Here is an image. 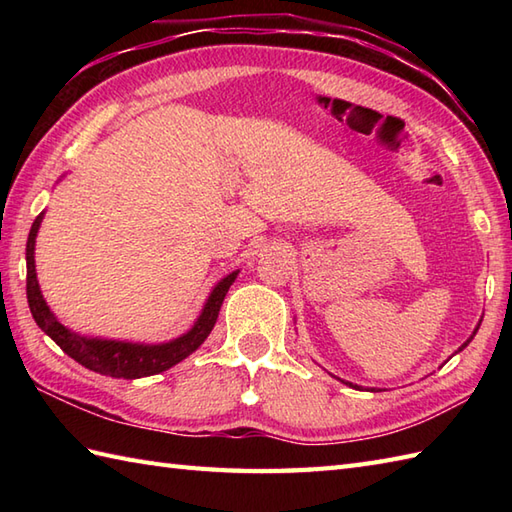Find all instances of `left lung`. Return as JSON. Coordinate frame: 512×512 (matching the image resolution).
Here are the masks:
<instances>
[{
  "label": "left lung",
  "mask_w": 512,
  "mask_h": 512,
  "mask_svg": "<svg viewBox=\"0 0 512 512\" xmlns=\"http://www.w3.org/2000/svg\"><path fill=\"white\" fill-rule=\"evenodd\" d=\"M480 323H482V321H480ZM480 323H477V328H475V330H473V334H471V336H469V339H466V341H464V343H462V347H460V350H458V352H462V350H464V347H466V345H469V343H471V341H473V336H475V334H477V330H480ZM339 380H341V378H339ZM341 383H345V380H341ZM345 385H350V387H352V389H363V387H358V385H354V383H345ZM369 391H376V389H369Z\"/></svg>",
  "instance_id": "left-lung-1"
}]
</instances>
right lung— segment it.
I'll return each instance as SVG.
<instances>
[{"label": "right lung", "mask_w": 512, "mask_h": 512, "mask_svg": "<svg viewBox=\"0 0 512 512\" xmlns=\"http://www.w3.org/2000/svg\"><path fill=\"white\" fill-rule=\"evenodd\" d=\"M41 220H43V213H39L37 220L32 222L28 244H26V268H28L26 295H28L32 319H35L39 328L46 332L65 354L74 358L76 363H81L83 367H88L92 372H99L103 376L134 380V378L167 372L169 367L184 361V358L198 350V347L206 341V336L211 334L226 292L233 286V281L239 275V270H233V273H228L224 279L217 281L209 299L204 303L200 317L195 319L191 328L184 334H180L178 339H171L167 343H156V345L90 339V336H81L65 328V325L54 317L46 299L41 295V288L37 281V268H35V242H37Z\"/></svg>", "instance_id": "obj_1"}]
</instances>
